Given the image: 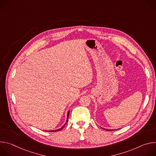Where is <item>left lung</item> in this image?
<instances>
[{
    "label": "left lung",
    "instance_id": "left-lung-1",
    "mask_svg": "<svg viewBox=\"0 0 156 156\" xmlns=\"http://www.w3.org/2000/svg\"><path fill=\"white\" fill-rule=\"evenodd\" d=\"M104 129H106L107 131H113L114 129H105V128H104Z\"/></svg>",
    "mask_w": 156,
    "mask_h": 156
}]
</instances>
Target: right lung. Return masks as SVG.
<instances>
[{"label": "right lung", "instance_id": "right-lung-1", "mask_svg": "<svg viewBox=\"0 0 156 156\" xmlns=\"http://www.w3.org/2000/svg\"><path fill=\"white\" fill-rule=\"evenodd\" d=\"M69 114H70V110L68 112V114H67V117H66V122L65 123V124L61 127V128H58V129H55V130H49V131H48V132H55V131H60L62 129H63V127L65 126V125L66 124V123L68 122V120H69Z\"/></svg>", "mask_w": 156, "mask_h": 156}]
</instances>
